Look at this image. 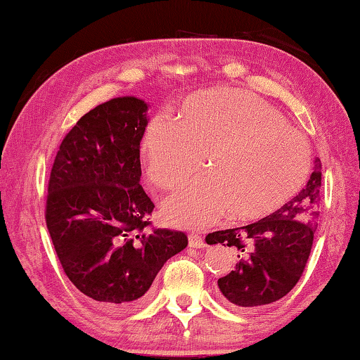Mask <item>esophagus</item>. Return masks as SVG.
Masks as SVG:
<instances>
[{"instance_id": "esophagus-1", "label": "esophagus", "mask_w": 360, "mask_h": 360, "mask_svg": "<svg viewBox=\"0 0 360 360\" xmlns=\"http://www.w3.org/2000/svg\"><path fill=\"white\" fill-rule=\"evenodd\" d=\"M188 245H190V248H204L206 246V243H204V240L199 235H195V233H191V235H188Z\"/></svg>"}]
</instances>
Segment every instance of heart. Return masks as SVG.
Listing matches in <instances>:
<instances>
[{
    "instance_id": "obj_1",
    "label": "heart",
    "mask_w": 360,
    "mask_h": 360,
    "mask_svg": "<svg viewBox=\"0 0 360 360\" xmlns=\"http://www.w3.org/2000/svg\"><path fill=\"white\" fill-rule=\"evenodd\" d=\"M146 174L175 190L198 172L206 179L167 199L169 224L202 229L226 212L236 220L272 214L300 191L311 170V146L278 110L250 91H199L181 104L179 120L154 115L141 136Z\"/></svg>"
}]
</instances>
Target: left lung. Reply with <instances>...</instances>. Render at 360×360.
I'll list each match as a JSON object with an SVG mask.
<instances>
[{"mask_svg":"<svg viewBox=\"0 0 360 360\" xmlns=\"http://www.w3.org/2000/svg\"><path fill=\"white\" fill-rule=\"evenodd\" d=\"M322 164L315 159L306 186L278 211L257 222L219 230L206 236L207 245L238 251L235 270L219 278L224 300L241 309H257L278 301L295 288L306 267L317 230Z\"/></svg>","mask_w":360,"mask_h":360,"instance_id":"obj_1","label":"left lung"}]
</instances>
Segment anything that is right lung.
<instances>
[{"instance_id": "add662e5", "label": "right lung", "mask_w": 360, "mask_h": 360, "mask_svg": "<svg viewBox=\"0 0 360 360\" xmlns=\"http://www.w3.org/2000/svg\"><path fill=\"white\" fill-rule=\"evenodd\" d=\"M148 104L114 98L86 112L60 143L48 181L46 226L65 275L101 311H135L184 231H148L154 204L140 185Z\"/></svg>"}]
</instances>
